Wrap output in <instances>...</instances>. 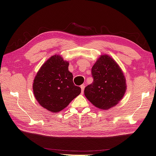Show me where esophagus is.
<instances>
[{
  "label": "esophagus",
  "mask_w": 156,
  "mask_h": 156,
  "mask_svg": "<svg viewBox=\"0 0 156 156\" xmlns=\"http://www.w3.org/2000/svg\"><path fill=\"white\" fill-rule=\"evenodd\" d=\"M80 87H81V90H82V93H83V91H84V88H85V86H84V84H82V85H81Z\"/></svg>",
  "instance_id": "1"
}]
</instances>
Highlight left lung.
Masks as SVG:
<instances>
[{
	"instance_id": "1",
	"label": "left lung",
	"mask_w": 156,
	"mask_h": 156,
	"mask_svg": "<svg viewBox=\"0 0 156 156\" xmlns=\"http://www.w3.org/2000/svg\"><path fill=\"white\" fill-rule=\"evenodd\" d=\"M93 82L84 90L86 97L95 107L108 110L125 95L126 80L118 64L108 55H101L91 69Z\"/></svg>"
}]
</instances>
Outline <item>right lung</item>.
Returning <instances> with one entry per match:
<instances>
[{
  "label": "right lung",
  "instance_id": "add662e5",
  "mask_svg": "<svg viewBox=\"0 0 156 156\" xmlns=\"http://www.w3.org/2000/svg\"><path fill=\"white\" fill-rule=\"evenodd\" d=\"M69 65V61L60 55H54L41 66L34 77L33 90L35 99L51 112L66 108L81 93V88L74 85Z\"/></svg>",
  "mask_w": 156,
  "mask_h": 156
}]
</instances>
